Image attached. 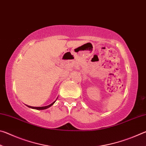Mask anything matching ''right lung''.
<instances>
[{
    "mask_svg": "<svg viewBox=\"0 0 146 146\" xmlns=\"http://www.w3.org/2000/svg\"><path fill=\"white\" fill-rule=\"evenodd\" d=\"M58 98V97L56 98V99H57ZM56 99L54 101V102H53V103H51V104H49V105H48V106H42V107H33V106H28V107H29V108H32V109H35V110H46V109H48V108H50L51 106H53V104H54V103H55V102H56Z\"/></svg>",
    "mask_w": 146,
    "mask_h": 146,
    "instance_id": "obj_1",
    "label": "right lung"
}]
</instances>
